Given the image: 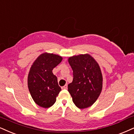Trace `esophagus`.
Masks as SVG:
<instances>
[{"label":"esophagus","instance_id":"34e87169","mask_svg":"<svg viewBox=\"0 0 134 134\" xmlns=\"http://www.w3.org/2000/svg\"><path fill=\"white\" fill-rule=\"evenodd\" d=\"M62 88V90H66V89L68 88V85H65L64 86H63Z\"/></svg>","mask_w":134,"mask_h":134}]
</instances>
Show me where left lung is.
<instances>
[{
	"label": "left lung",
	"mask_w": 134,
	"mask_h": 134,
	"mask_svg": "<svg viewBox=\"0 0 134 134\" xmlns=\"http://www.w3.org/2000/svg\"><path fill=\"white\" fill-rule=\"evenodd\" d=\"M68 62L73 71V80L68 86V92L78 108H87L94 103L101 92L100 67L88 54L70 57Z\"/></svg>",
	"instance_id": "left-lung-1"
}]
</instances>
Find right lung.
Wrapping results in <instances>:
<instances>
[{
  "mask_svg": "<svg viewBox=\"0 0 134 134\" xmlns=\"http://www.w3.org/2000/svg\"><path fill=\"white\" fill-rule=\"evenodd\" d=\"M62 57L44 53L40 55L33 63L29 76L28 87L33 99L39 106L48 108L56 102V97L62 91L57 77L52 71Z\"/></svg>",
  "mask_w": 134,
  "mask_h": 134,
  "instance_id": "right-lung-1",
  "label": "right lung"
}]
</instances>
